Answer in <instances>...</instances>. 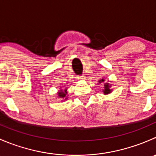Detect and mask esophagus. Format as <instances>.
<instances>
[{
	"label": "esophagus",
	"instance_id": "34e87169",
	"mask_svg": "<svg viewBox=\"0 0 156 156\" xmlns=\"http://www.w3.org/2000/svg\"><path fill=\"white\" fill-rule=\"evenodd\" d=\"M85 78V77L84 75H80V76H78V80H84Z\"/></svg>",
	"mask_w": 156,
	"mask_h": 156
}]
</instances>
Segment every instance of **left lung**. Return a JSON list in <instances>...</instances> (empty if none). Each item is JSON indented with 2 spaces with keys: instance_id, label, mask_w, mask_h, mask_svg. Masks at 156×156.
Here are the masks:
<instances>
[{
  "instance_id": "8db88e82",
  "label": "left lung",
  "mask_w": 156,
  "mask_h": 156,
  "mask_svg": "<svg viewBox=\"0 0 156 156\" xmlns=\"http://www.w3.org/2000/svg\"><path fill=\"white\" fill-rule=\"evenodd\" d=\"M104 81V79H101L100 82H102V81ZM110 87V86H109L108 83H106V84H104V90H104V94H107L110 93L111 90H110V89L109 88V87Z\"/></svg>"
}]
</instances>
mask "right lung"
<instances>
[{
    "mask_svg": "<svg viewBox=\"0 0 156 156\" xmlns=\"http://www.w3.org/2000/svg\"><path fill=\"white\" fill-rule=\"evenodd\" d=\"M66 94H67V92H66V91H65V92L60 91V92H58V97H60V98H65V97H66Z\"/></svg>",
    "mask_w": 156,
    "mask_h": 156,
    "instance_id": "add662e5",
    "label": "right lung"
}]
</instances>
